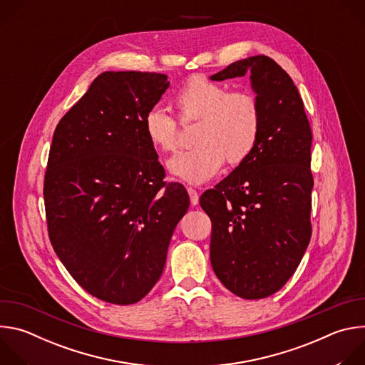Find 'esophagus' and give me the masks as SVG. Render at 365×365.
Returning a JSON list of instances; mask_svg holds the SVG:
<instances>
[{
	"instance_id": "34e87169",
	"label": "esophagus",
	"mask_w": 365,
	"mask_h": 365,
	"mask_svg": "<svg viewBox=\"0 0 365 365\" xmlns=\"http://www.w3.org/2000/svg\"><path fill=\"white\" fill-rule=\"evenodd\" d=\"M187 193H189V197H190V203L195 206L199 203V195L197 192L193 189V187H187Z\"/></svg>"
}]
</instances>
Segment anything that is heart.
Returning a JSON list of instances; mask_svg holds the SVG:
<instances>
[{
  "mask_svg": "<svg viewBox=\"0 0 365 365\" xmlns=\"http://www.w3.org/2000/svg\"><path fill=\"white\" fill-rule=\"evenodd\" d=\"M183 124L200 121L193 148L178 153L168 166L173 176L193 185L211 180L224 166H240L257 148L263 127L258 98L247 89L230 91L221 82L192 76L175 96ZM150 145L172 153L179 145V124L162 107L154 106L143 118Z\"/></svg>",
  "mask_w": 365,
  "mask_h": 365,
  "instance_id": "obj_1",
  "label": "heart"
}]
</instances>
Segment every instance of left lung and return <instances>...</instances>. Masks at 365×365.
<instances>
[{"label": "left lung", "instance_id": "1", "mask_svg": "<svg viewBox=\"0 0 365 365\" xmlns=\"http://www.w3.org/2000/svg\"><path fill=\"white\" fill-rule=\"evenodd\" d=\"M250 75L263 127L251 158L203 192L211 218V264L242 299L279 292L294 274L312 235V130L292 78L264 55L237 61L211 76Z\"/></svg>", "mask_w": 365, "mask_h": 365}]
</instances>
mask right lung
I'll list each match as a JSON object with an SVG mask.
<instances>
[{
    "instance_id": "1",
    "label": "right lung",
    "mask_w": 365,
    "mask_h": 365,
    "mask_svg": "<svg viewBox=\"0 0 365 365\" xmlns=\"http://www.w3.org/2000/svg\"><path fill=\"white\" fill-rule=\"evenodd\" d=\"M155 72H103L59 121L44 175L47 231L61 262L89 294L141 300L160 279L170 238L189 207L143 118L169 88Z\"/></svg>"
}]
</instances>
